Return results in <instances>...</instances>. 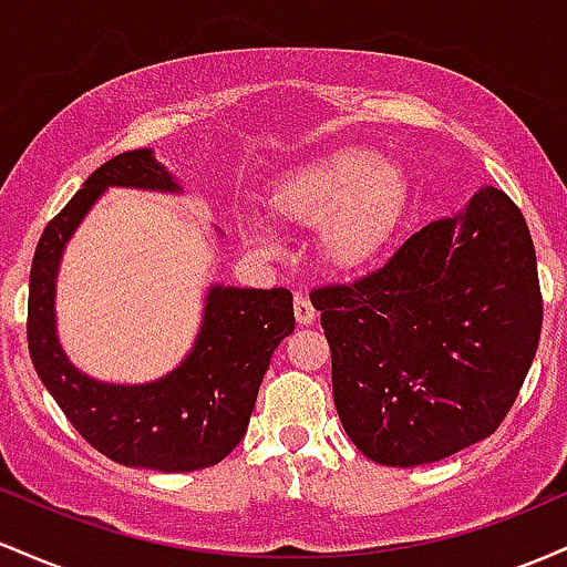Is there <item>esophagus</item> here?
Wrapping results in <instances>:
<instances>
[{
  "label": "esophagus",
  "mask_w": 567,
  "mask_h": 567,
  "mask_svg": "<svg viewBox=\"0 0 567 567\" xmlns=\"http://www.w3.org/2000/svg\"><path fill=\"white\" fill-rule=\"evenodd\" d=\"M295 318L297 323H305V327L316 321V308L308 300V295H295Z\"/></svg>",
  "instance_id": "esophagus-1"
}]
</instances>
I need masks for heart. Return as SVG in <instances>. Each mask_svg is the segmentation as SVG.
I'll list each match as a JSON object with an SVG mask.
<instances>
[{"mask_svg": "<svg viewBox=\"0 0 567 567\" xmlns=\"http://www.w3.org/2000/svg\"><path fill=\"white\" fill-rule=\"evenodd\" d=\"M406 182L372 150H342L323 157L272 193V212L302 230H318L321 254L337 270H361L380 257L402 219ZM257 244L272 249L276 235L251 219Z\"/></svg>", "mask_w": 567, "mask_h": 567, "instance_id": "obj_1", "label": "heart"}]
</instances>
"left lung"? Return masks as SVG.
I'll list each match as a JSON object with an SVG mask.
<instances>
[{"label": "left lung", "instance_id": "obj_1", "mask_svg": "<svg viewBox=\"0 0 567 567\" xmlns=\"http://www.w3.org/2000/svg\"><path fill=\"white\" fill-rule=\"evenodd\" d=\"M342 429L383 466H421L493 434L538 351L536 249L485 187L404 240L380 270L313 289Z\"/></svg>", "mask_w": 567, "mask_h": 567}]
</instances>
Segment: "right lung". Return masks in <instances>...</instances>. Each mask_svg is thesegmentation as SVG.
Wrapping results in <instances>:
<instances>
[{"mask_svg": "<svg viewBox=\"0 0 567 567\" xmlns=\"http://www.w3.org/2000/svg\"><path fill=\"white\" fill-rule=\"evenodd\" d=\"M110 187L182 193L152 150L123 152L87 176L37 244L27 321L31 361L69 423L112 461L165 474L214 466L244 439L270 355L295 332L291 291L216 284L193 351L174 372L144 385L87 378L55 334V276L66 240Z\"/></svg>", "mask_w": 567, "mask_h": 567, "instance_id": "add662e5", "label": "right lung"}]
</instances>
